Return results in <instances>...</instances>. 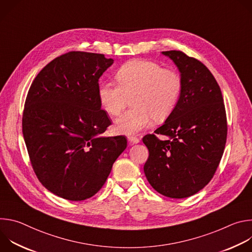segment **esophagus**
I'll use <instances>...</instances> for the list:
<instances>
[{"label": "esophagus", "mask_w": 252, "mask_h": 252, "mask_svg": "<svg viewBox=\"0 0 252 252\" xmlns=\"http://www.w3.org/2000/svg\"><path fill=\"white\" fill-rule=\"evenodd\" d=\"M127 138H128V140H129L130 143H138L139 140H140V139H139L137 136H135V135H128Z\"/></svg>", "instance_id": "34e87169"}]
</instances>
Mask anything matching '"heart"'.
<instances>
[{
  "instance_id": "b5f03b06",
  "label": "heart",
  "mask_w": 252,
  "mask_h": 252,
  "mask_svg": "<svg viewBox=\"0 0 252 252\" xmlns=\"http://www.w3.org/2000/svg\"><path fill=\"white\" fill-rule=\"evenodd\" d=\"M115 78L118 86L109 82L98 85L97 97L103 111L111 117L119 116L131 98V109L116 122L117 130L124 134L145 129L154 120L163 122L181 99V76L152 61H129L118 69Z\"/></svg>"
}]
</instances>
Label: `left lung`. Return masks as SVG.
<instances>
[{"instance_id": "obj_1", "label": "left lung", "mask_w": 252, "mask_h": 252, "mask_svg": "<svg viewBox=\"0 0 252 252\" xmlns=\"http://www.w3.org/2000/svg\"><path fill=\"white\" fill-rule=\"evenodd\" d=\"M162 55L177 66L183 92L164 124L143 136L150 154L143 170L158 192L185 198L202 189L218 169L227 135L225 107L218 82L201 62L181 51Z\"/></svg>"}]
</instances>
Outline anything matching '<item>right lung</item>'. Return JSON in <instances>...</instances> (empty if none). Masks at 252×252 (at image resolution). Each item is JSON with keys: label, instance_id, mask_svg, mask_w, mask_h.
I'll return each mask as SVG.
<instances>
[{"label": "right lung", "instance_id": "obj_1", "mask_svg": "<svg viewBox=\"0 0 252 252\" xmlns=\"http://www.w3.org/2000/svg\"><path fill=\"white\" fill-rule=\"evenodd\" d=\"M114 63L101 54L69 52L34 78L23 113L33 171L54 194L73 201L94 195L126 150V136H100L112 125L97 97L98 80Z\"/></svg>", "mask_w": 252, "mask_h": 252}]
</instances>
